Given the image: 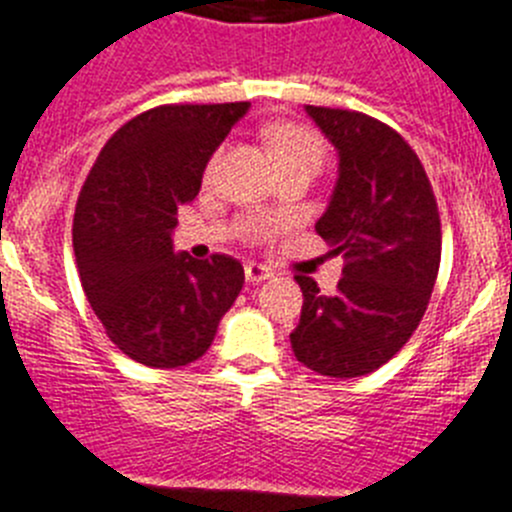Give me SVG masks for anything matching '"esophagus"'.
Segmentation results:
<instances>
[{"mask_svg": "<svg viewBox=\"0 0 512 512\" xmlns=\"http://www.w3.org/2000/svg\"><path fill=\"white\" fill-rule=\"evenodd\" d=\"M245 278H247V283L255 285V283H262V280H267V278H273V270H270L267 265H260V262H247Z\"/></svg>", "mask_w": 512, "mask_h": 512, "instance_id": "34e87169", "label": "esophagus"}]
</instances>
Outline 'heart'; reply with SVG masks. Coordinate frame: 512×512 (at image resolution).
I'll list each match as a JSON object with an SVG mask.
<instances>
[{
	"instance_id": "b5f03b06",
	"label": "heart",
	"mask_w": 512,
	"mask_h": 512,
	"mask_svg": "<svg viewBox=\"0 0 512 512\" xmlns=\"http://www.w3.org/2000/svg\"><path fill=\"white\" fill-rule=\"evenodd\" d=\"M270 140H273L275 153H278L283 168H288V165H316L319 168L324 163V137L316 130H311V127H306V124H280V127L270 132ZM222 155L224 147H219L214 158H211L209 168H206L209 176L216 170ZM255 229H262V224H255Z\"/></svg>"
}]
</instances>
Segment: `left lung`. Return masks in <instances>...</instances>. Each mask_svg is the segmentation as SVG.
<instances>
[{
  "instance_id": "obj_1",
  "label": "left lung",
  "mask_w": 512,
  "mask_h": 512,
  "mask_svg": "<svg viewBox=\"0 0 512 512\" xmlns=\"http://www.w3.org/2000/svg\"><path fill=\"white\" fill-rule=\"evenodd\" d=\"M306 112L339 150L316 232L344 257V278L321 296L296 275L303 308L290 347L308 370L344 380L375 372L418 329L439 275L441 219L421 160L390 124L352 109Z\"/></svg>"
}]
</instances>
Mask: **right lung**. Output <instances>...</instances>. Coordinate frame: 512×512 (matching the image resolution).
I'll return each instance as SVG.
<instances>
[{"label": "right lung", "mask_w": 512, "mask_h": 512, "mask_svg": "<svg viewBox=\"0 0 512 512\" xmlns=\"http://www.w3.org/2000/svg\"><path fill=\"white\" fill-rule=\"evenodd\" d=\"M250 101L163 104L122 124L78 193L73 252L91 308L124 354L147 367H181L211 347L245 285L229 255H176L178 209Z\"/></svg>", "instance_id": "obj_1"}]
</instances>
